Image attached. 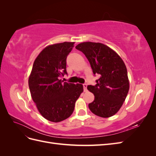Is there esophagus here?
<instances>
[{
    "label": "esophagus",
    "instance_id": "34e87169",
    "mask_svg": "<svg viewBox=\"0 0 156 156\" xmlns=\"http://www.w3.org/2000/svg\"><path fill=\"white\" fill-rule=\"evenodd\" d=\"M87 84H83V88H84V91L86 92L87 90Z\"/></svg>",
    "mask_w": 156,
    "mask_h": 156
}]
</instances>
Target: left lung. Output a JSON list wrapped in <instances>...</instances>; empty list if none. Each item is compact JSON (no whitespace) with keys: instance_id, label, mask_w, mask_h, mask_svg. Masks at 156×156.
<instances>
[{"instance_id":"1","label":"left lung","mask_w":156,"mask_h":156,"mask_svg":"<svg viewBox=\"0 0 156 156\" xmlns=\"http://www.w3.org/2000/svg\"><path fill=\"white\" fill-rule=\"evenodd\" d=\"M75 48L84 54L94 74H100L95 86L87 89L94 95L88 104L94 115L108 118L120 110L129 89L127 72L123 60L109 47L96 42H83Z\"/></svg>"}]
</instances>
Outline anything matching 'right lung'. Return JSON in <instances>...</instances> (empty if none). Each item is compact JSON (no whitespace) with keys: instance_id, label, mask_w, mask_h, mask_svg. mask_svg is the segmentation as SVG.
Returning a JSON list of instances; mask_svg holds the SVG:
<instances>
[{"instance_id":"right-lung-1","label":"right lung","mask_w":156,"mask_h":156,"mask_svg":"<svg viewBox=\"0 0 156 156\" xmlns=\"http://www.w3.org/2000/svg\"><path fill=\"white\" fill-rule=\"evenodd\" d=\"M74 44L65 41L47 46L35 59L29 77L32 100L41 116L51 122H59L72 115L83 92V84L59 79L67 73L66 58Z\"/></svg>"}]
</instances>
